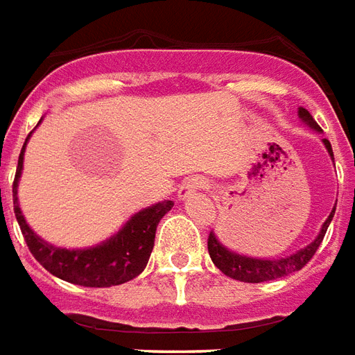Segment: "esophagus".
<instances>
[{
	"instance_id": "1",
	"label": "esophagus",
	"mask_w": 355,
	"mask_h": 355,
	"mask_svg": "<svg viewBox=\"0 0 355 355\" xmlns=\"http://www.w3.org/2000/svg\"><path fill=\"white\" fill-rule=\"evenodd\" d=\"M202 189H206V181L200 180V178L185 180L181 183L180 191H178V198H180V200H187L189 196L195 195L196 191H202Z\"/></svg>"
}]
</instances>
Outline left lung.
I'll use <instances>...</instances> for the list:
<instances>
[{"instance_id":"8db88e82","label":"left lung","mask_w":355,"mask_h":355,"mask_svg":"<svg viewBox=\"0 0 355 355\" xmlns=\"http://www.w3.org/2000/svg\"><path fill=\"white\" fill-rule=\"evenodd\" d=\"M299 119L302 123L306 124L309 128L315 132H322V128L318 126L312 115L304 107H299ZM323 146L329 153L331 160L333 159V149H331L329 139H322ZM335 216V208L331 209L329 217L325 219V223L322 225V231L318 232V236L310 242L309 245H304L301 250H297L291 255H286V257H280V259H259V257H250V255H242V253H236L229 250L227 245H223L219 242V238L216 236V232H209L208 238V252L209 257L214 261V265L232 280L238 282H248V284H261V282L268 280H278V278H284V276H289V274L301 270L302 266L306 265L312 257H314L315 250L322 244L323 236L327 232V227H329L331 219Z\"/></svg>"}]
</instances>
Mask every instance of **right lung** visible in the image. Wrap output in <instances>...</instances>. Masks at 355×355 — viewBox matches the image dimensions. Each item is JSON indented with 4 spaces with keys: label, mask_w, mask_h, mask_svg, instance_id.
I'll return each instance as SVG.
<instances>
[{
    "label": "right lung",
    "mask_w": 355,
    "mask_h": 355,
    "mask_svg": "<svg viewBox=\"0 0 355 355\" xmlns=\"http://www.w3.org/2000/svg\"><path fill=\"white\" fill-rule=\"evenodd\" d=\"M30 136L26 138L20 157H18L17 175L12 183V204H15V216L20 225V231L24 234L26 244L33 257L53 276L75 286L111 287L134 280L147 266L153 245H155L157 225L172 209L174 202L162 200V202L139 209L138 214H134L123 225V229H119V232L90 248L68 250V248L49 244L46 240L37 236L33 229H30L18 204V181L22 175L26 144Z\"/></svg>",
    "instance_id": "1"
}]
</instances>
